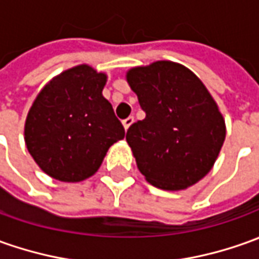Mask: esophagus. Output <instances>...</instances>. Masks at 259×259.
Instances as JSON below:
<instances>
[{
	"instance_id": "obj_1",
	"label": "esophagus",
	"mask_w": 259,
	"mask_h": 259,
	"mask_svg": "<svg viewBox=\"0 0 259 259\" xmlns=\"http://www.w3.org/2000/svg\"><path fill=\"white\" fill-rule=\"evenodd\" d=\"M133 122H135V119L133 117H127V119H124L123 120V127H124V130H127L133 124Z\"/></svg>"
}]
</instances>
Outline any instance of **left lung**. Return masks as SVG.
<instances>
[{
    "label": "left lung",
    "instance_id": "obj_1",
    "mask_svg": "<svg viewBox=\"0 0 259 259\" xmlns=\"http://www.w3.org/2000/svg\"><path fill=\"white\" fill-rule=\"evenodd\" d=\"M126 80L146 112L126 135L137 168L161 190L194 186L210 173L226 140V120L211 93L171 61L130 68Z\"/></svg>",
    "mask_w": 259,
    "mask_h": 259
}]
</instances>
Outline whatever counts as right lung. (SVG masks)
<instances>
[{"mask_svg":"<svg viewBox=\"0 0 259 259\" xmlns=\"http://www.w3.org/2000/svg\"><path fill=\"white\" fill-rule=\"evenodd\" d=\"M107 75L76 65L49 80L26 115V149L44 173L65 183L99 170L112 144L124 137L122 123L102 91Z\"/></svg>","mask_w":259,"mask_h":259,"instance_id":"right-lung-1","label":"right lung"}]
</instances>
